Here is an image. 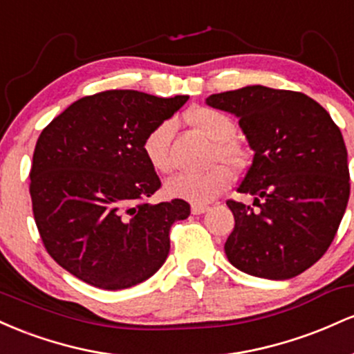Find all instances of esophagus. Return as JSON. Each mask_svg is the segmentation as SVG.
Returning <instances> with one entry per match:
<instances>
[{"label": "esophagus", "instance_id": "34e87169", "mask_svg": "<svg viewBox=\"0 0 354 354\" xmlns=\"http://www.w3.org/2000/svg\"><path fill=\"white\" fill-rule=\"evenodd\" d=\"M208 209L209 208L206 205H193V206H191V213H193V214H203V213H206Z\"/></svg>", "mask_w": 354, "mask_h": 354}]
</instances>
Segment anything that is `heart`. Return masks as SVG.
<instances>
[{
  "label": "heart",
  "mask_w": 354,
  "mask_h": 354,
  "mask_svg": "<svg viewBox=\"0 0 354 354\" xmlns=\"http://www.w3.org/2000/svg\"><path fill=\"white\" fill-rule=\"evenodd\" d=\"M189 123L203 133L211 141H214L213 160L226 161V163L239 166L243 163V149L236 141V124L226 113L214 108H194L186 113ZM176 124L173 120H163L154 124L141 143L145 158L154 171L161 174L171 173L173 160V136ZM234 174L226 165L214 166L205 173H181L168 181L166 191L174 198L191 201L194 205H203L228 189L233 183Z\"/></svg>",
  "instance_id": "heart-1"
}]
</instances>
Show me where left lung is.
I'll use <instances>...</instances> for the list:
<instances>
[{
    "mask_svg": "<svg viewBox=\"0 0 354 354\" xmlns=\"http://www.w3.org/2000/svg\"><path fill=\"white\" fill-rule=\"evenodd\" d=\"M233 113L253 149L239 193L257 208L228 200L234 230L230 263L248 274L290 279L326 253L349 200L348 151L330 113L310 96L246 86L206 98Z\"/></svg>",
    "mask_w": 354,
    "mask_h": 354,
    "instance_id": "8db88e82",
    "label": "left lung"
}]
</instances>
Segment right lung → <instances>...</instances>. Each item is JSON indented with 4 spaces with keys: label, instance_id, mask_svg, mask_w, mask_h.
I'll use <instances>...</instances> for the list:
<instances>
[{
    "label": "right lung",
    "instance_id": "add662e5",
    "mask_svg": "<svg viewBox=\"0 0 354 354\" xmlns=\"http://www.w3.org/2000/svg\"><path fill=\"white\" fill-rule=\"evenodd\" d=\"M186 101L109 89L75 101L39 135L30 171L35 221L51 258L81 281L124 290L168 258L169 230L189 205L149 203L161 181L141 143Z\"/></svg>",
    "mask_w": 354,
    "mask_h": 354
}]
</instances>
